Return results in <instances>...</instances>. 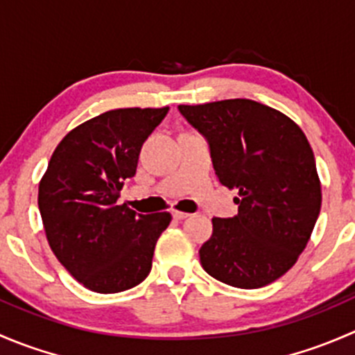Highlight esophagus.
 Returning <instances> with one entry per match:
<instances>
[{
  "mask_svg": "<svg viewBox=\"0 0 355 355\" xmlns=\"http://www.w3.org/2000/svg\"><path fill=\"white\" fill-rule=\"evenodd\" d=\"M171 216H173L175 220H185V218H189L191 214L184 213V211H171Z\"/></svg>",
  "mask_w": 355,
  "mask_h": 355,
  "instance_id": "obj_1",
  "label": "esophagus"
}]
</instances>
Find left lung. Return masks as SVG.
<instances>
[{"mask_svg":"<svg viewBox=\"0 0 355 355\" xmlns=\"http://www.w3.org/2000/svg\"><path fill=\"white\" fill-rule=\"evenodd\" d=\"M178 111L209 144L221 184L239 191V214L213 218L200 264L237 288L278 280L307 245L321 209L306 135L284 113L250 99L180 105Z\"/></svg>","mask_w":355,"mask_h":355,"instance_id":"1","label":"left lung"}]
</instances>
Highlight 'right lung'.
<instances>
[{
	"mask_svg": "<svg viewBox=\"0 0 355 355\" xmlns=\"http://www.w3.org/2000/svg\"><path fill=\"white\" fill-rule=\"evenodd\" d=\"M170 108H121L68 132L39 184L49 247L85 288L116 293L146 280L170 213L141 214L118 204L146 139Z\"/></svg>",
	"mask_w": 355,
	"mask_h": 355,
	"instance_id": "right-lung-1",
	"label": "right lung"
}]
</instances>
